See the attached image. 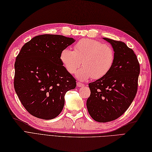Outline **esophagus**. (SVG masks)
I'll use <instances>...</instances> for the list:
<instances>
[{
    "label": "esophagus",
    "mask_w": 152,
    "mask_h": 152,
    "mask_svg": "<svg viewBox=\"0 0 152 152\" xmlns=\"http://www.w3.org/2000/svg\"><path fill=\"white\" fill-rule=\"evenodd\" d=\"M84 86V85L83 83H80V82H77V87H83V86Z\"/></svg>",
    "instance_id": "obj_1"
}]
</instances>
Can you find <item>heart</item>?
<instances>
[{"instance_id":"1","label":"heart","mask_w":152,"mask_h":152,"mask_svg":"<svg viewBox=\"0 0 152 152\" xmlns=\"http://www.w3.org/2000/svg\"><path fill=\"white\" fill-rule=\"evenodd\" d=\"M60 59L67 72L73 74L82 64L76 77L80 80H86L92 77L100 79L111 69L115 53L109 44L102 43L92 39H82L73 46V50L65 48L61 51Z\"/></svg>"}]
</instances>
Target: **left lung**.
I'll list each match as a JSON object with an SVG mask.
<instances>
[{
    "instance_id": "1",
    "label": "left lung",
    "mask_w": 152,
    "mask_h": 152,
    "mask_svg": "<svg viewBox=\"0 0 152 152\" xmlns=\"http://www.w3.org/2000/svg\"><path fill=\"white\" fill-rule=\"evenodd\" d=\"M115 53L114 64L105 77L89 84V114L94 120L105 123L115 120L128 109L136 95L140 66L132 48L120 41L104 38Z\"/></svg>"
}]
</instances>
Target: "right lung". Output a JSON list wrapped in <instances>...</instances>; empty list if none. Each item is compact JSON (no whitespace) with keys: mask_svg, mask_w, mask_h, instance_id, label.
I'll return each instance as SVG.
<instances>
[{"mask_svg":"<svg viewBox=\"0 0 152 152\" xmlns=\"http://www.w3.org/2000/svg\"><path fill=\"white\" fill-rule=\"evenodd\" d=\"M74 42L62 35H39L24 45L16 56L15 90L31 115L51 120L62 111L65 93L75 88L76 80L63 66L60 54Z\"/></svg>","mask_w":152,"mask_h":152,"instance_id":"add662e5","label":"right lung"}]
</instances>
